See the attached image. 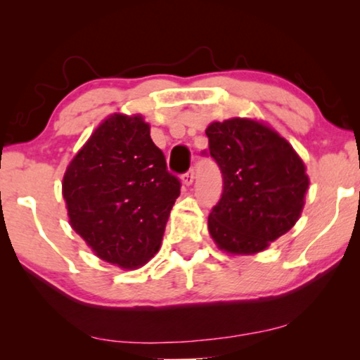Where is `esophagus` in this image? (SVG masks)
<instances>
[{
	"label": "esophagus",
	"mask_w": 360,
	"mask_h": 360,
	"mask_svg": "<svg viewBox=\"0 0 360 360\" xmlns=\"http://www.w3.org/2000/svg\"><path fill=\"white\" fill-rule=\"evenodd\" d=\"M193 180H195L193 170H188V172H186V174L181 175V181H184L185 185H191V184H193Z\"/></svg>",
	"instance_id": "1"
}]
</instances>
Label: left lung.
<instances>
[{"instance_id":"1","label":"left lung","mask_w":360,"mask_h":360,"mask_svg":"<svg viewBox=\"0 0 360 360\" xmlns=\"http://www.w3.org/2000/svg\"><path fill=\"white\" fill-rule=\"evenodd\" d=\"M206 136L223 174V193L208 218L211 238L229 254L267 249L302 214L309 185L303 160L278 132L254 120L211 122Z\"/></svg>"}]
</instances>
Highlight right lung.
Returning a JSON list of instances; mask_svg holds the SVG:
<instances>
[{"instance_id":"1","label":"right lung","mask_w":360,"mask_h":360,"mask_svg":"<svg viewBox=\"0 0 360 360\" xmlns=\"http://www.w3.org/2000/svg\"><path fill=\"white\" fill-rule=\"evenodd\" d=\"M180 180L141 115H111L63 175L68 218L98 257L139 269L154 257L180 195Z\"/></svg>"}]
</instances>
